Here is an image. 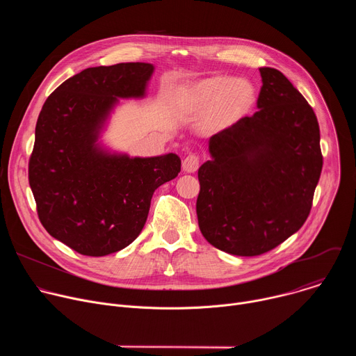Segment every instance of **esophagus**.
<instances>
[{
    "label": "esophagus",
    "mask_w": 356,
    "mask_h": 356,
    "mask_svg": "<svg viewBox=\"0 0 356 356\" xmlns=\"http://www.w3.org/2000/svg\"><path fill=\"white\" fill-rule=\"evenodd\" d=\"M181 166H183V170H184V172H187V173H194V172L198 169V166H200V156L195 155V154H191V155L186 156Z\"/></svg>",
    "instance_id": "1"
}]
</instances>
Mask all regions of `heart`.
I'll return each instance as SVG.
<instances>
[{"mask_svg": "<svg viewBox=\"0 0 356 356\" xmlns=\"http://www.w3.org/2000/svg\"><path fill=\"white\" fill-rule=\"evenodd\" d=\"M194 110H206L202 124L210 131L228 128L246 117L257 103V90L245 79L207 77L193 84L187 94Z\"/></svg>", "mask_w": 356, "mask_h": 356, "instance_id": "heart-1", "label": "heart"}]
</instances>
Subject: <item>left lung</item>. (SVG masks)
<instances>
[{"label":"left lung","instance_id":"left-lung-1","mask_svg":"<svg viewBox=\"0 0 356 356\" xmlns=\"http://www.w3.org/2000/svg\"><path fill=\"white\" fill-rule=\"evenodd\" d=\"M259 72V110L213 135L198 169L200 231L238 257L262 255L302 227L323 169L312 106L282 72Z\"/></svg>","mask_w":356,"mask_h":356}]
</instances>
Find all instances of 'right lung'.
Listing matches in <instances>:
<instances>
[{
	"instance_id": "obj_1",
	"label": "right lung",
	"mask_w": 356,
	"mask_h": 356,
	"mask_svg": "<svg viewBox=\"0 0 356 356\" xmlns=\"http://www.w3.org/2000/svg\"><path fill=\"white\" fill-rule=\"evenodd\" d=\"M150 63L88 67L47 97L38 117L28 179L44 229L86 257H106L140 234L154 191L180 158L108 155L95 146L117 98L142 97Z\"/></svg>"
}]
</instances>
